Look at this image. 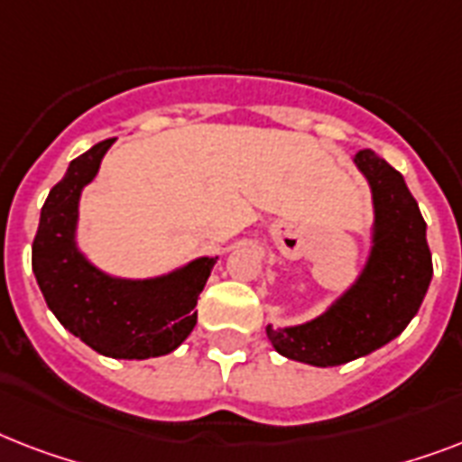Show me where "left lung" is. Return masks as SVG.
<instances>
[{
	"instance_id": "obj_1",
	"label": "left lung",
	"mask_w": 462,
	"mask_h": 462,
	"mask_svg": "<svg viewBox=\"0 0 462 462\" xmlns=\"http://www.w3.org/2000/svg\"><path fill=\"white\" fill-rule=\"evenodd\" d=\"M355 165L372 189V249L357 281L321 316L266 336L282 357L311 366H337L365 357L401 336L431 282L427 223L398 170L374 151H359Z\"/></svg>"
}]
</instances>
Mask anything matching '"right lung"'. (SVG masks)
I'll use <instances>...</instances> for the list:
<instances>
[{"instance_id":"obj_1","label":"right lung","mask_w":462,"mask_h":462,"mask_svg":"<svg viewBox=\"0 0 462 462\" xmlns=\"http://www.w3.org/2000/svg\"><path fill=\"white\" fill-rule=\"evenodd\" d=\"M115 139L69 162L40 210L32 273L47 307L69 333L105 357L148 359L177 350L196 326V300L217 256H201L165 275L132 281L93 266L76 245L79 201Z\"/></svg>"}]
</instances>
